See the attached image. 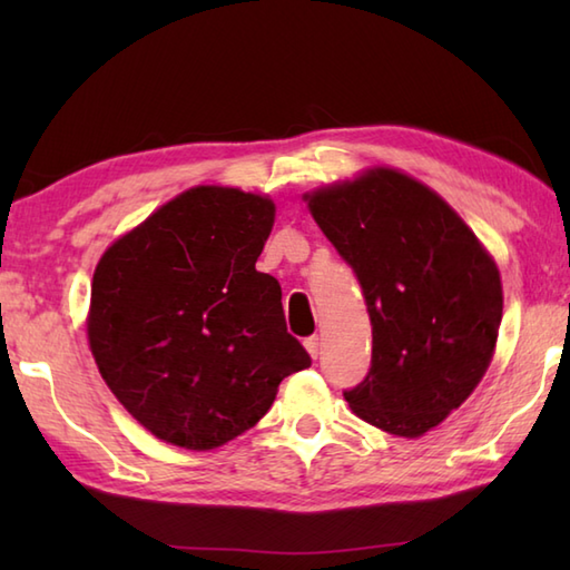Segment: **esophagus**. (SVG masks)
I'll return each instance as SVG.
<instances>
[{"label":"esophagus","instance_id":"34e87169","mask_svg":"<svg viewBox=\"0 0 570 570\" xmlns=\"http://www.w3.org/2000/svg\"><path fill=\"white\" fill-rule=\"evenodd\" d=\"M306 350H308V355L316 360L318 355H321V337L318 335H311V337H306Z\"/></svg>","mask_w":570,"mask_h":570}]
</instances>
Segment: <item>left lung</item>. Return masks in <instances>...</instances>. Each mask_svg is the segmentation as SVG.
Instances as JSON below:
<instances>
[{"instance_id":"1","label":"left lung","mask_w":570,"mask_h":570,"mask_svg":"<svg viewBox=\"0 0 570 570\" xmlns=\"http://www.w3.org/2000/svg\"><path fill=\"white\" fill-rule=\"evenodd\" d=\"M304 198L353 266L372 323L370 372L345 402L372 426L416 439L490 367L502 321L498 264L439 193L394 168Z\"/></svg>"}]
</instances>
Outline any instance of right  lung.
Wrapping results in <instances>:
<instances>
[{
	"label": "right lung",
	"instance_id": "obj_1",
	"mask_svg": "<svg viewBox=\"0 0 570 570\" xmlns=\"http://www.w3.org/2000/svg\"><path fill=\"white\" fill-rule=\"evenodd\" d=\"M269 198L198 186L102 254L88 341L102 380L156 439L210 451L257 423L311 357L286 331L282 286L254 269Z\"/></svg>",
	"mask_w": 570,
	"mask_h": 570
}]
</instances>
